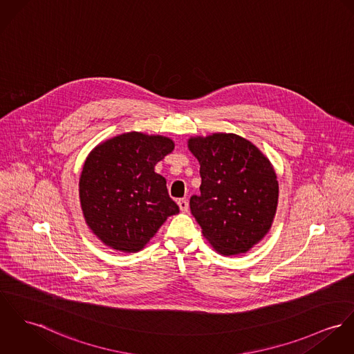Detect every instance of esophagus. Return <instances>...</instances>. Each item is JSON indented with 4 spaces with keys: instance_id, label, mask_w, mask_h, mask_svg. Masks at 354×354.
Masks as SVG:
<instances>
[{
    "instance_id": "esophagus-1",
    "label": "esophagus",
    "mask_w": 354,
    "mask_h": 354,
    "mask_svg": "<svg viewBox=\"0 0 354 354\" xmlns=\"http://www.w3.org/2000/svg\"><path fill=\"white\" fill-rule=\"evenodd\" d=\"M178 207H180L181 212H188V209H189V203H188V200H185V198L178 200Z\"/></svg>"
}]
</instances>
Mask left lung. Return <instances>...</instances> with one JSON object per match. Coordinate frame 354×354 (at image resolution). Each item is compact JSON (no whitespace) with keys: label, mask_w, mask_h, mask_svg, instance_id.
<instances>
[{"label":"left lung","mask_w":354,"mask_h":354,"mask_svg":"<svg viewBox=\"0 0 354 354\" xmlns=\"http://www.w3.org/2000/svg\"><path fill=\"white\" fill-rule=\"evenodd\" d=\"M188 147L200 163V194L189 204L203 235L223 256L249 252L276 215L279 183L272 163L235 133L194 136Z\"/></svg>","instance_id":"1"}]
</instances>
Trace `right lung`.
Returning a JSON list of instances; mask_svg holds the SVG:
<instances>
[{
	"mask_svg": "<svg viewBox=\"0 0 354 354\" xmlns=\"http://www.w3.org/2000/svg\"><path fill=\"white\" fill-rule=\"evenodd\" d=\"M173 149L170 138L133 131L91 151L80 177V200L86 225L104 245L136 253L180 212L165 177L154 171Z\"/></svg>",
	"mask_w": 354,
	"mask_h": 354,
	"instance_id": "right-lung-1",
	"label": "right lung"
}]
</instances>
